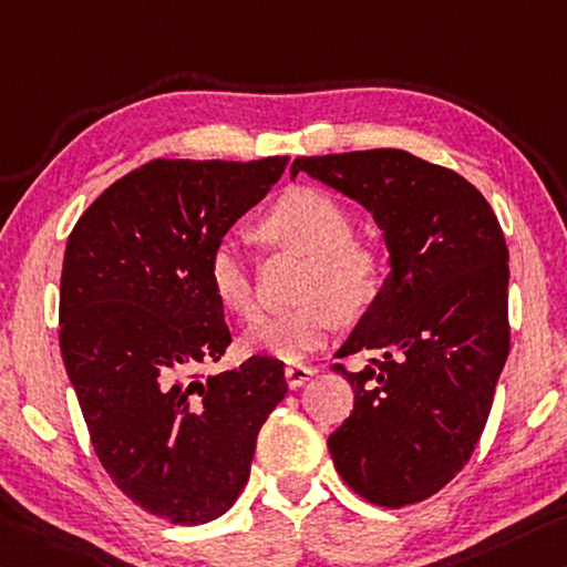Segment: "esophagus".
I'll return each instance as SVG.
<instances>
[{"instance_id":"1","label":"esophagus","mask_w":567,"mask_h":567,"mask_svg":"<svg viewBox=\"0 0 567 567\" xmlns=\"http://www.w3.org/2000/svg\"><path fill=\"white\" fill-rule=\"evenodd\" d=\"M312 373H316V371H312L310 365H302V363H292V365L285 368V379H287V385H290V389H300V385L308 381Z\"/></svg>"}]
</instances>
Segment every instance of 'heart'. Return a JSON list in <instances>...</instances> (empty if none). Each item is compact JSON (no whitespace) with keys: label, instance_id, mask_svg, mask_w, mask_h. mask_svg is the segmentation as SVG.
I'll use <instances>...</instances> for the list:
<instances>
[{"label":"heart","instance_id":"heart-1","mask_svg":"<svg viewBox=\"0 0 567 567\" xmlns=\"http://www.w3.org/2000/svg\"><path fill=\"white\" fill-rule=\"evenodd\" d=\"M262 231L308 257L300 298L295 310L267 316L251 326L241 346L247 353H265L287 363H300L328 343L340 316L358 318L383 295L389 259L381 241L355 237L353 217L336 196L320 188H295L272 204ZM206 275L217 302L241 320L255 318L257 295L245 247L235 237H221L206 259Z\"/></svg>","mask_w":567,"mask_h":567}]
</instances>
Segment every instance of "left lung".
<instances>
[{"label":"left lung","mask_w":567,"mask_h":567,"mask_svg":"<svg viewBox=\"0 0 567 567\" xmlns=\"http://www.w3.org/2000/svg\"><path fill=\"white\" fill-rule=\"evenodd\" d=\"M298 174L361 202L391 251L383 295L338 350L365 365H330L355 389L332 462L373 505H416L462 472L487 424L509 353L505 235L464 176L409 151L302 156Z\"/></svg>","instance_id":"obj_1"}]
</instances>
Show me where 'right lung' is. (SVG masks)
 Masks as SVG:
<instances>
[{"label": "right lung", "mask_w": 567, "mask_h": 567, "mask_svg": "<svg viewBox=\"0 0 567 567\" xmlns=\"http://www.w3.org/2000/svg\"><path fill=\"white\" fill-rule=\"evenodd\" d=\"M287 161L154 158L107 186L68 237L60 350L90 444L125 497L174 525L235 505L287 393L269 355L202 371L231 343L206 259Z\"/></svg>", "instance_id": "right-lung-1"}]
</instances>
